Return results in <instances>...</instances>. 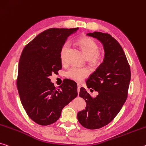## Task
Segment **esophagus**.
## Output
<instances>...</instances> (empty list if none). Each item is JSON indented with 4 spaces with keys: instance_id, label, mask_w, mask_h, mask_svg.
<instances>
[{
    "instance_id": "1",
    "label": "esophagus",
    "mask_w": 146,
    "mask_h": 146,
    "mask_svg": "<svg viewBox=\"0 0 146 146\" xmlns=\"http://www.w3.org/2000/svg\"><path fill=\"white\" fill-rule=\"evenodd\" d=\"M80 87H81V86H80V84H78V85H77V91H78V94H79Z\"/></svg>"
}]
</instances>
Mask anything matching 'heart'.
Here are the masks:
<instances>
[{
    "mask_svg": "<svg viewBox=\"0 0 146 146\" xmlns=\"http://www.w3.org/2000/svg\"><path fill=\"white\" fill-rule=\"evenodd\" d=\"M78 44L81 48L90 62L93 64H99L103 60V56L98 51L99 46L96 41L88 37H84L78 41ZM69 49V43L65 42L62 45L60 51V58L62 63H66L67 55ZM90 74V69L87 68H80L78 66H73L69 68L66 73V76L69 79L80 82L88 77Z\"/></svg>",
    "mask_w": 146,
    "mask_h": 146,
    "instance_id": "1",
    "label": "heart"
}]
</instances>
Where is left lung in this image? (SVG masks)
I'll use <instances>...</instances> for the list:
<instances>
[{"label": "left lung", "mask_w": 146, "mask_h": 146, "mask_svg": "<svg viewBox=\"0 0 146 146\" xmlns=\"http://www.w3.org/2000/svg\"><path fill=\"white\" fill-rule=\"evenodd\" d=\"M87 36L100 41L105 53L103 62L86 80L88 88L99 94L92 98L80 88L79 96L84 99L86 106L78 113L77 119L85 128L98 129L112 121L126 101L131 69L121 46L112 36L100 32Z\"/></svg>", "instance_id": "left-lung-1"}]
</instances>
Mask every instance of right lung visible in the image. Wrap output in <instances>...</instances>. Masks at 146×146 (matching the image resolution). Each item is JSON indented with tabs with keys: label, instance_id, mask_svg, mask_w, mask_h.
Instances as JSON below:
<instances>
[{
	"label": "right lung",
	"instance_id": "right-lung-1",
	"mask_svg": "<svg viewBox=\"0 0 146 146\" xmlns=\"http://www.w3.org/2000/svg\"><path fill=\"white\" fill-rule=\"evenodd\" d=\"M75 29H49L38 34L23 48L17 86L21 101L30 118L41 125L56 122L65 106L77 96V84L67 79L56 88L49 78L61 69L60 51Z\"/></svg>",
	"mask_w": 146,
	"mask_h": 146
}]
</instances>
